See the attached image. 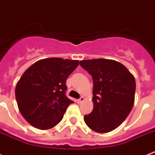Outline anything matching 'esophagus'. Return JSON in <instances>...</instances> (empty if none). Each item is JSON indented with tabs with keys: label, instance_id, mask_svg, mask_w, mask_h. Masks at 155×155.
Instances as JSON below:
<instances>
[{
	"label": "esophagus",
	"instance_id": "obj_1",
	"mask_svg": "<svg viewBox=\"0 0 155 155\" xmlns=\"http://www.w3.org/2000/svg\"><path fill=\"white\" fill-rule=\"evenodd\" d=\"M83 101H84V97H81L79 98V99H78L77 102L79 104H80V103H82V102H83Z\"/></svg>",
	"mask_w": 155,
	"mask_h": 155
}]
</instances>
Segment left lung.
Returning <instances> with one entry per match:
<instances>
[{
  "instance_id": "left-lung-1",
  "label": "left lung",
  "mask_w": 155,
  "mask_h": 155,
  "mask_svg": "<svg viewBox=\"0 0 155 155\" xmlns=\"http://www.w3.org/2000/svg\"><path fill=\"white\" fill-rule=\"evenodd\" d=\"M79 64L92 76L94 109L84 115L90 129L101 134L120 126L134 104V76L121 63L110 59L83 60Z\"/></svg>"
}]
</instances>
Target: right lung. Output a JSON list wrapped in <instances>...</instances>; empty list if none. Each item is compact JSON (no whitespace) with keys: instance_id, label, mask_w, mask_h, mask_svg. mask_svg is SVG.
I'll return each mask as SVG.
<instances>
[{"instance_id":"1","label":"right lung","mask_w":155,"mask_h":155,"mask_svg":"<svg viewBox=\"0 0 155 155\" xmlns=\"http://www.w3.org/2000/svg\"><path fill=\"white\" fill-rule=\"evenodd\" d=\"M79 65L78 60L51 58L32 64L15 87L18 109L29 124L48 130L61 122L69 104L66 80Z\"/></svg>"}]
</instances>
